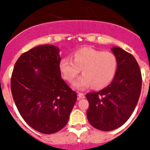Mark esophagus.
<instances>
[{"label":"esophagus","instance_id":"1","mask_svg":"<svg viewBox=\"0 0 150 150\" xmlns=\"http://www.w3.org/2000/svg\"><path fill=\"white\" fill-rule=\"evenodd\" d=\"M78 97L79 99H84L85 98V95H84V94L81 93V92H79L78 93Z\"/></svg>","mask_w":150,"mask_h":150}]
</instances>
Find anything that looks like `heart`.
Masks as SVG:
<instances>
[{
    "label": "heart",
    "mask_w": 150,
    "mask_h": 150,
    "mask_svg": "<svg viewBox=\"0 0 150 150\" xmlns=\"http://www.w3.org/2000/svg\"><path fill=\"white\" fill-rule=\"evenodd\" d=\"M60 69L68 81H73L82 69L83 75L73 83L76 89L83 90L91 85L95 89H102L108 85L113 79L117 60L110 52L84 47L74 52L72 59L65 58L61 60Z\"/></svg>",
    "instance_id": "1"
}]
</instances>
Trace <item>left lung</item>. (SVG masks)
Returning <instances> with one entry per match:
<instances>
[{"instance_id":"8db88e82","label":"left lung","mask_w":150,"mask_h":150,"mask_svg":"<svg viewBox=\"0 0 150 150\" xmlns=\"http://www.w3.org/2000/svg\"><path fill=\"white\" fill-rule=\"evenodd\" d=\"M117 60L112 82L97 92L86 95L88 121L93 127L108 132L124 124L134 112L142 89V74L135 58L118 47L111 48Z\"/></svg>"}]
</instances>
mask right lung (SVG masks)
Here are the masks:
<instances>
[{"label": "right lung", "mask_w": 150, "mask_h": 150, "mask_svg": "<svg viewBox=\"0 0 150 150\" xmlns=\"http://www.w3.org/2000/svg\"><path fill=\"white\" fill-rule=\"evenodd\" d=\"M61 60L55 46L40 45L21 54L12 72L11 89L18 112L42 134L61 130L76 101V92L61 78Z\"/></svg>", "instance_id": "add662e5"}]
</instances>
